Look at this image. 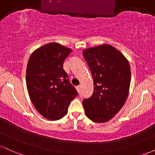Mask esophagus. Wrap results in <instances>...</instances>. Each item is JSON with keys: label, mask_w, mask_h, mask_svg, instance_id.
Instances as JSON below:
<instances>
[{"label": "esophagus", "mask_w": 155, "mask_h": 155, "mask_svg": "<svg viewBox=\"0 0 155 155\" xmlns=\"http://www.w3.org/2000/svg\"><path fill=\"white\" fill-rule=\"evenodd\" d=\"M80 88H81V87H80V86H77V87H76V90H77V91L79 92V91H80Z\"/></svg>", "instance_id": "esophagus-1"}]
</instances>
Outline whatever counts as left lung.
Listing matches in <instances>:
<instances>
[{"label":"left lung","mask_w":155,"mask_h":155,"mask_svg":"<svg viewBox=\"0 0 155 155\" xmlns=\"http://www.w3.org/2000/svg\"><path fill=\"white\" fill-rule=\"evenodd\" d=\"M93 76L94 92L82 101L87 117L95 122L111 120L124 106L128 96L131 71L127 58L109 44L83 51Z\"/></svg>","instance_id":"obj_1"}]
</instances>
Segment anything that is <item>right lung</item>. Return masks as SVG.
Masks as SVG:
<instances>
[{
    "instance_id": "obj_1",
    "label": "right lung",
    "mask_w": 155,
    "mask_h": 155,
    "mask_svg": "<svg viewBox=\"0 0 155 155\" xmlns=\"http://www.w3.org/2000/svg\"><path fill=\"white\" fill-rule=\"evenodd\" d=\"M70 48L52 42L32 53L26 69V84L31 100L39 114L49 120H58L68 112L78 92L63 69Z\"/></svg>"
}]
</instances>
